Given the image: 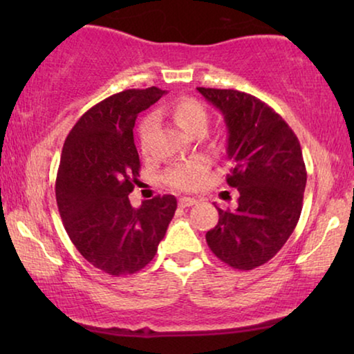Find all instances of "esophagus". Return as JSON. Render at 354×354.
I'll use <instances>...</instances> for the list:
<instances>
[{
    "label": "esophagus",
    "instance_id": "1",
    "mask_svg": "<svg viewBox=\"0 0 354 354\" xmlns=\"http://www.w3.org/2000/svg\"><path fill=\"white\" fill-rule=\"evenodd\" d=\"M198 200H195V198H190V196H182L180 200H178V206L180 207H190L193 205H196Z\"/></svg>",
    "mask_w": 354,
    "mask_h": 354
}]
</instances>
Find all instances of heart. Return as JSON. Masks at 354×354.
Listing matches in <instances>:
<instances>
[{"mask_svg": "<svg viewBox=\"0 0 354 354\" xmlns=\"http://www.w3.org/2000/svg\"><path fill=\"white\" fill-rule=\"evenodd\" d=\"M167 113L174 119L178 127L187 133L203 132L207 124V111L200 101L190 96H182V98L174 100L167 108ZM153 119L147 118L140 124V142L145 149V143L151 133ZM207 171V164L205 159L196 158L192 161L176 164L169 169L166 174V182L169 185L177 188V190H196L198 187L205 182Z\"/></svg>", "mask_w": 354, "mask_h": 354, "instance_id": "b5f03b06", "label": "heart"}]
</instances>
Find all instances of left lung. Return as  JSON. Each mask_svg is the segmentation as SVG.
<instances>
[{
    "label": "left lung",
    "instance_id": "obj_1",
    "mask_svg": "<svg viewBox=\"0 0 354 354\" xmlns=\"http://www.w3.org/2000/svg\"><path fill=\"white\" fill-rule=\"evenodd\" d=\"M224 115L227 183L239 190L235 209L219 211L206 234L212 253L234 269L251 270L272 259L293 234L306 187L301 147L275 111L239 90L196 88Z\"/></svg>",
    "mask_w": 354,
    "mask_h": 354
}]
</instances>
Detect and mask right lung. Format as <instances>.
I'll list each match as a JSON object with an SVG mask.
<instances>
[{
    "mask_svg": "<svg viewBox=\"0 0 354 354\" xmlns=\"http://www.w3.org/2000/svg\"><path fill=\"white\" fill-rule=\"evenodd\" d=\"M164 93L149 86L109 96L77 120L62 148L56 201L64 229L90 264L115 277L154 258L177 209L174 195L140 207L129 200L140 176L135 119Z\"/></svg>",
    "mask_w": 354,
    "mask_h": 354,
    "instance_id": "add662e5",
    "label": "right lung"
}]
</instances>
